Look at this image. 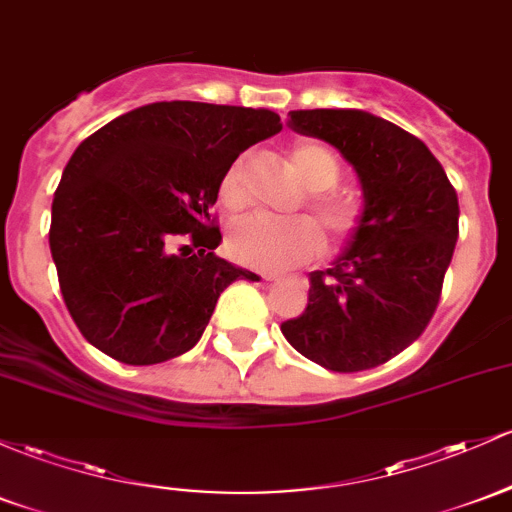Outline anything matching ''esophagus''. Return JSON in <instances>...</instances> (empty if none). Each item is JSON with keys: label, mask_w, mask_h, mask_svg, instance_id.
I'll return each instance as SVG.
<instances>
[{"label": "esophagus", "mask_w": 512, "mask_h": 512, "mask_svg": "<svg viewBox=\"0 0 512 512\" xmlns=\"http://www.w3.org/2000/svg\"><path fill=\"white\" fill-rule=\"evenodd\" d=\"M265 282H272V284H277V282H282V277H277V274H265Z\"/></svg>", "instance_id": "34e87169"}]
</instances>
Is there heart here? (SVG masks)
<instances>
[{
	"instance_id": "b5f03b06",
	"label": "heart",
	"mask_w": 512,
	"mask_h": 512,
	"mask_svg": "<svg viewBox=\"0 0 512 512\" xmlns=\"http://www.w3.org/2000/svg\"><path fill=\"white\" fill-rule=\"evenodd\" d=\"M301 182L313 194V211L330 233V238L342 240L352 233L359 221V204L352 196L330 194L340 182V162L325 145L296 143L289 150ZM245 157H235L221 177V201L238 206L245 196ZM323 233L311 218H272L265 213H252L240 218L228 230V252L240 265L262 269V272H284L313 260L323 250Z\"/></svg>"
}]
</instances>
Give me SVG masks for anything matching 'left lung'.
I'll return each instance as SVG.
<instances>
[{"label": "left lung", "instance_id": "1", "mask_svg": "<svg viewBox=\"0 0 512 512\" xmlns=\"http://www.w3.org/2000/svg\"><path fill=\"white\" fill-rule=\"evenodd\" d=\"M289 128L350 162L364 204L347 247L311 272L306 311L282 333L333 372L379 367L435 313L459 235L457 192L423 140L369 111H289Z\"/></svg>", "mask_w": 512, "mask_h": 512}]
</instances>
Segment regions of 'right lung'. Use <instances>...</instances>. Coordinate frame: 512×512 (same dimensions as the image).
<instances>
[{"mask_svg": "<svg viewBox=\"0 0 512 512\" xmlns=\"http://www.w3.org/2000/svg\"><path fill=\"white\" fill-rule=\"evenodd\" d=\"M282 131L269 109L155 101L82 140L50 213V255L80 333L123 364L184 355L235 279L213 255L221 177L250 145ZM189 239L179 253L171 245Z\"/></svg>", "mask_w": 512, "mask_h": 512, "instance_id": "add662e5", "label": "right lung"}]
</instances>
